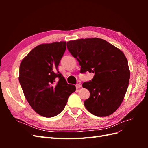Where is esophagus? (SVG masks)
<instances>
[{"label": "esophagus", "mask_w": 148, "mask_h": 148, "mask_svg": "<svg viewBox=\"0 0 148 148\" xmlns=\"http://www.w3.org/2000/svg\"><path fill=\"white\" fill-rule=\"evenodd\" d=\"M76 88H77V89H78V88H80L82 87V84H77L75 85Z\"/></svg>", "instance_id": "obj_1"}]
</instances>
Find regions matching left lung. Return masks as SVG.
Segmentation results:
<instances>
[{
	"label": "left lung",
	"instance_id": "8db88e82",
	"mask_svg": "<svg viewBox=\"0 0 148 148\" xmlns=\"http://www.w3.org/2000/svg\"><path fill=\"white\" fill-rule=\"evenodd\" d=\"M66 46L79 62L80 72L95 73L92 79L82 84L90 92L84 102L85 107L97 117L113 114L122 104L130 77L124 53L105 40L96 38L70 41Z\"/></svg>",
	"mask_w": 148,
	"mask_h": 148
}]
</instances>
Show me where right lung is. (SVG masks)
<instances>
[{
    "instance_id": "1",
    "label": "right lung",
    "mask_w": 148,
    "mask_h": 148,
    "mask_svg": "<svg viewBox=\"0 0 148 148\" xmlns=\"http://www.w3.org/2000/svg\"><path fill=\"white\" fill-rule=\"evenodd\" d=\"M66 42L42 44L22 60L19 82L26 100L36 112L44 117L59 115L76 90L58 70Z\"/></svg>"
}]
</instances>
